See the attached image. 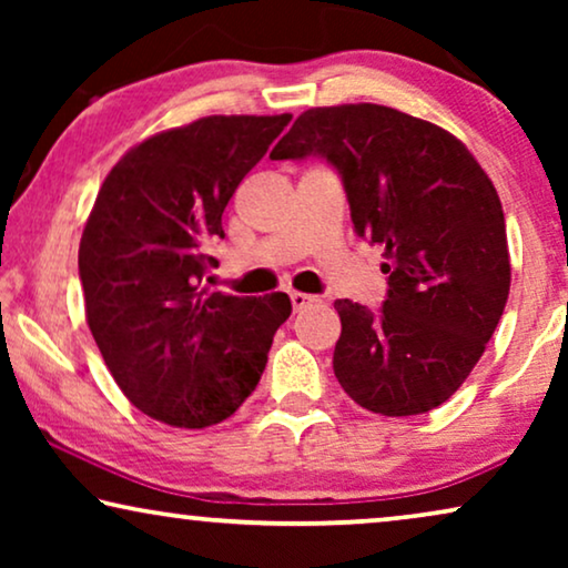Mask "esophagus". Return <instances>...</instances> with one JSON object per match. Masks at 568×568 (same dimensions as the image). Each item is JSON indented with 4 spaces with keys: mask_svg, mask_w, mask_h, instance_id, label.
Returning <instances> with one entry per match:
<instances>
[{
    "mask_svg": "<svg viewBox=\"0 0 568 568\" xmlns=\"http://www.w3.org/2000/svg\"><path fill=\"white\" fill-rule=\"evenodd\" d=\"M290 300H292V307L297 310V313L310 305H317V297H313V294H305V292H290Z\"/></svg>",
    "mask_w": 568,
    "mask_h": 568,
    "instance_id": "esophagus-1",
    "label": "esophagus"
}]
</instances>
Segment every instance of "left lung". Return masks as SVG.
Returning <instances> with one entry per match:
<instances>
[{
	"label": "left lung",
	"mask_w": 568,
	"mask_h": 568,
	"mask_svg": "<svg viewBox=\"0 0 568 568\" xmlns=\"http://www.w3.org/2000/svg\"><path fill=\"white\" fill-rule=\"evenodd\" d=\"M338 170L359 237L385 247L379 310L336 300L333 372L362 408L416 416L465 383L509 297L499 193L460 139L395 108H310L271 160Z\"/></svg>",
	"instance_id": "obj_1"
}]
</instances>
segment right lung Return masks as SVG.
Returning a JSON list of instances; mask_svg holds the SVG:
<instances>
[{"label": "right lung", "instance_id": "add662e5", "mask_svg": "<svg viewBox=\"0 0 568 568\" xmlns=\"http://www.w3.org/2000/svg\"><path fill=\"white\" fill-rule=\"evenodd\" d=\"M290 113L209 115L131 146L84 224V315L123 395L162 424L204 429L235 414L266 369L286 294L209 292L222 212Z\"/></svg>", "mask_w": 568, "mask_h": 568}]
</instances>
